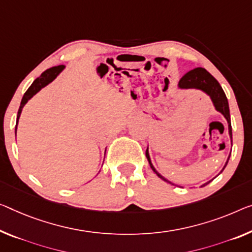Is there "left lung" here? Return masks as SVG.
Instances as JSON below:
<instances>
[{
	"mask_svg": "<svg viewBox=\"0 0 252 252\" xmlns=\"http://www.w3.org/2000/svg\"><path fill=\"white\" fill-rule=\"evenodd\" d=\"M178 86H179V88H181V89H198V90H202V91L205 92V94L210 95L213 103H214L215 109L220 111V113L226 118L227 124H229V134H230V137L232 139V126H231L229 102H227L226 95H225V94H224L222 87L220 86L218 80H216L214 76L210 74V73H208L205 68L197 67V68L191 69V71H189L188 73H186V74L180 79L179 84H178ZM145 154H146V158H148V161H149V163L151 165V168H152L153 171L157 173L158 177L161 178L162 180L166 181V183L171 184L170 181L166 180L165 178L162 177L156 169H154V166L152 165V163H151V158H150V156H149L148 149H146ZM230 156H231V153H230ZM230 156H229V158H227V161H226L225 165H224V168H225L227 162H229ZM224 168H223V170H224ZM223 170H222V171H223ZM222 171H220V172H222ZM212 180H210L206 184H204L202 187L210 184ZM171 185H173V184H171Z\"/></svg>",
	"mask_w": 252,
	"mask_h": 252,
	"instance_id": "8db88e82",
	"label": "left lung"
}]
</instances>
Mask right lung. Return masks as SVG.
Masks as SVG:
<instances>
[{"instance_id":"add662e5","label":"right lung","mask_w":252,"mask_h":252,"mask_svg":"<svg viewBox=\"0 0 252 252\" xmlns=\"http://www.w3.org/2000/svg\"><path fill=\"white\" fill-rule=\"evenodd\" d=\"M65 66L64 65H59V66H54V67H50L48 69H46L44 73H41V75L39 77H37L36 80L33 81V83L32 86L29 87L28 90L26 91V94H23V98L21 100V103H20V107H19V110H18V116H17V125H18V121L19 118H20V115H21V111H22V108L25 104L28 102L29 99H32V96L37 94L38 91L41 90L42 88L47 86L48 83L52 82V81L55 79V77L60 74V73L63 71V68ZM15 133H17V126H15Z\"/></svg>"}]
</instances>
